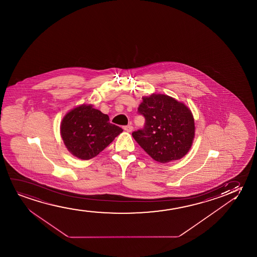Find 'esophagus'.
Instances as JSON below:
<instances>
[{
  "mask_svg": "<svg viewBox=\"0 0 257 257\" xmlns=\"http://www.w3.org/2000/svg\"><path fill=\"white\" fill-rule=\"evenodd\" d=\"M123 130L126 131L128 133H131L132 131L134 130V126H133V125H131V124H128V125L123 126Z\"/></svg>",
  "mask_w": 257,
  "mask_h": 257,
  "instance_id": "obj_1",
  "label": "esophagus"
}]
</instances>
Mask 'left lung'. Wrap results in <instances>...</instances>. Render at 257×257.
<instances>
[{
  "mask_svg": "<svg viewBox=\"0 0 257 257\" xmlns=\"http://www.w3.org/2000/svg\"><path fill=\"white\" fill-rule=\"evenodd\" d=\"M138 112L146 119L141 130L133 137L156 162L161 163L183 158L195 136V123L190 109L169 95L144 96Z\"/></svg>",
  "mask_w": 257,
  "mask_h": 257,
  "instance_id": "obj_1",
  "label": "left lung"
}]
</instances>
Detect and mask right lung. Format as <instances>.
<instances>
[{"mask_svg":"<svg viewBox=\"0 0 257 257\" xmlns=\"http://www.w3.org/2000/svg\"><path fill=\"white\" fill-rule=\"evenodd\" d=\"M109 121L108 115L91 104L71 109L60 124V135L67 150L81 160L96 156L123 132Z\"/></svg>","mask_w":257,"mask_h":257,"instance_id":"1","label":"right lung"}]
</instances>
